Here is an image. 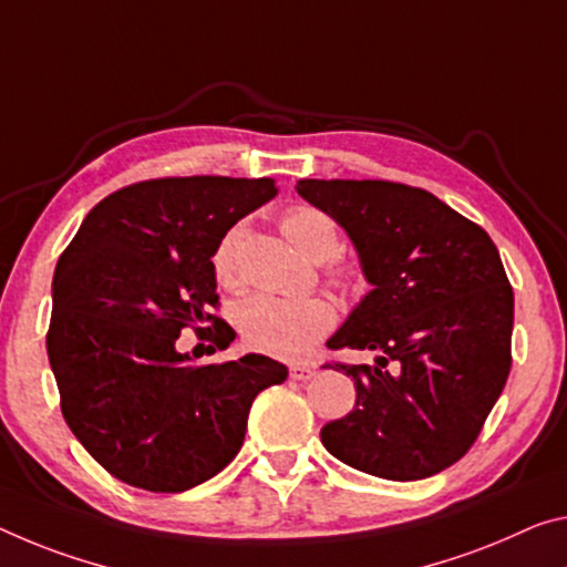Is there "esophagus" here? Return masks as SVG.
Returning a JSON list of instances; mask_svg holds the SVG:
<instances>
[{
  "label": "esophagus",
  "mask_w": 567,
  "mask_h": 567,
  "mask_svg": "<svg viewBox=\"0 0 567 567\" xmlns=\"http://www.w3.org/2000/svg\"><path fill=\"white\" fill-rule=\"evenodd\" d=\"M316 373H318V371H316V368H312V365H302V363L290 365V379H292V381H310Z\"/></svg>",
  "instance_id": "1"
}]
</instances>
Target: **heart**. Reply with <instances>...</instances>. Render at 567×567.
<instances>
[{
	"label": "heart",
	"mask_w": 567,
	"mask_h": 567,
	"mask_svg": "<svg viewBox=\"0 0 567 567\" xmlns=\"http://www.w3.org/2000/svg\"><path fill=\"white\" fill-rule=\"evenodd\" d=\"M285 237L312 262H328L338 255L340 237L328 214L316 206H292L280 219ZM245 237V227L237 224L214 249V277L224 287H237V251ZM332 285L353 282L346 269H332ZM235 326L251 350L275 358H300L326 338L336 326V308L326 298H277V295H255L235 312Z\"/></svg>",
	"instance_id": "heart-1"
}]
</instances>
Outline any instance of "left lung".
Here are the masks:
<instances>
[{
  "instance_id": "8db88e82",
  "label": "left lung",
  "mask_w": 567,
  "mask_h": 567,
  "mask_svg": "<svg viewBox=\"0 0 567 567\" xmlns=\"http://www.w3.org/2000/svg\"><path fill=\"white\" fill-rule=\"evenodd\" d=\"M295 188L348 231L373 285L328 348L379 358L322 365L355 383L353 411L322 426V446L381 480L439 474L477 442L509 375L515 295L497 247L424 188L371 178Z\"/></svg>"
}]
</instances>
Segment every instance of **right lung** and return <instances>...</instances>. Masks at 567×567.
<instances>
[{"label": "right lung", "instance_id": "obj_1", "mask_svg": "<svg viewBox=\"0 0 567 567\" xmlns=\"http://www.w3.org/2000/svg\"><path fill=\"white\" fill-rule=\"evenodd\" d=\"M275 194V178L138 182L95 204L60 255L48 330L60 409L115 480L166 494L212 480L241 449L257 393L287 379L267 355L194 365L176 350L184 328L219 350L235 340L209 312L212 257Z\"/></svg>", "mask_w": 567, "mask_h": 567}]
</instances>
